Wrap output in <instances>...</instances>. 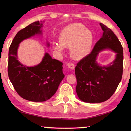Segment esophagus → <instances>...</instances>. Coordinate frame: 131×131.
<instances>
[{
    "label": "esophagus",
    "mask_w": 131,
    "mask_h": 131,
    "mask_svg": "<svg viewBox=\"0 0 131 131\" xmlns=\"http://www.w3.org/2000/svg\"><path fill=\"white\" fill-rule=\"evenodd\" d=\"M67 66H68V68H69L71 69H74V68H75V66L74 65V63H71V62L68 63H67Z\"/></svg>",
    "instance_id": "obj_1"
}]
</instances>
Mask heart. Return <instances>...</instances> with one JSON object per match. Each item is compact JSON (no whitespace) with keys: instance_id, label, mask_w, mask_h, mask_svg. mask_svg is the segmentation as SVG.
<instances>
[{"instance_id":"b5f03b06","label":"heart","mask_w":131,"mask_h":131,"mask_svg":"<svg viewBox=\"0 0 131 131\" xmlns=\"http://www.w3.org/2000/svg\"><path fill=\"white\" fill-rule=\"evenodd\" d=\"M59 44L55 43L53 48L62 54L64 48H70L71 57L80 60L90 53L94 40L93 33L80 23L71 24L64 28L59 35Z\"/></svg>"}]
</instances>
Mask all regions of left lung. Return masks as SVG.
<instances>
[{"instance_id": "8db88e82", "label": "left lung", "mask_w": 131, "mask_h": 131, "mask_svg": "<svg viewBox=\"0 0 131 131\" xmlns=\"http://www.w3.org/2000/svg\"><path fill=\"white\" fill-rule=\"evenodd\" d=\"M103 33L91 53L83 58L75 67L77 84L76 92L85 102L100 103L110 98L122 79L123 68V47L117 37L110 29L100 23ZM110 49L117 53L115 60L108 66L97 63L98 53Z\"/></svg>"}]
</instances>
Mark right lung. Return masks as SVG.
<instances>
[{
    "instance_id": "right-lung-1",
    "label": "right lung",
    "mask_w": 131,
    "mask_h": 131,
    "mask_svg": "<svg viewBox=\"0 0 131 131\" xmlns=\"http://www.w3.org/2000/svg\"><path fill=\"white\" fill-rule=\"evenodd\" d=\"M42 26L39 21L34 22L19 31L12 41L8 54V73L14 88L22 98L34 102L51 98L65 77L62 62L52 59L48 53L39 65L31 67L22 65L17 60L19 44L25 39L41 34Z\"/></svg>"
}]
</instances>
